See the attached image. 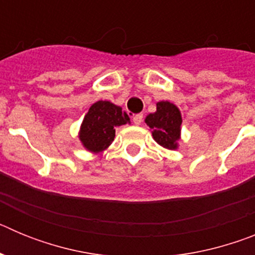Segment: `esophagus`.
<instances>
[{"mask_svg": "<svg viewBox=\"0 0 255 255\" xmlns=\"http://www.w3.org/2000/svg\"><path fill=\"white\" fill-rule=\"evenodd\" d=\"M132 123L135 125H140L143 123V114H136L134 117H132Z\"/></svg>", "mask_w": 255, "mask_h": 255, "instance_id": "obj_1", "label": "esophagus"}]
</instances>
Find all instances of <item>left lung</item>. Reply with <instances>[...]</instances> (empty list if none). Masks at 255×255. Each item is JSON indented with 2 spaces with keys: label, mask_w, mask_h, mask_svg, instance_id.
Here are the masks:
<instances>
[{
  "label": "left lung",
  "mask_w": 255,
  "mask_h": 255,
  "mask_svg": "<svg viewBox=\"0 0 255 255\" xmlns=\"http://www.w3.org/2000/svg\"><path fill=\"white\" fill-rule=\"evenodd\" d=\"M145 123L153 130V138L167 149H176L180 136L181 115L179 108L170 102L157 103V111L148 115Z\"/></svg>",
  "instance_id": "left-lung-1"
}]
</instances>
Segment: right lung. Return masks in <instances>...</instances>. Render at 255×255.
<instances>
[{"label": "right lung", "instance_id": "obj_1", "mask_svg": "<svg viewBox=\"0 0 255 255\" xmlns=\"http://www.w3.org/2000/svg\"><path fill=\"white\" fill-rule=\"evenodd\" d=\"M129 123V116L121 107L107 101H98L85 115L80 140L91 152H101L114 141L115 128Z\"/></svg>", "mask_w": 255, "mask_h": 255}]
</instances>
